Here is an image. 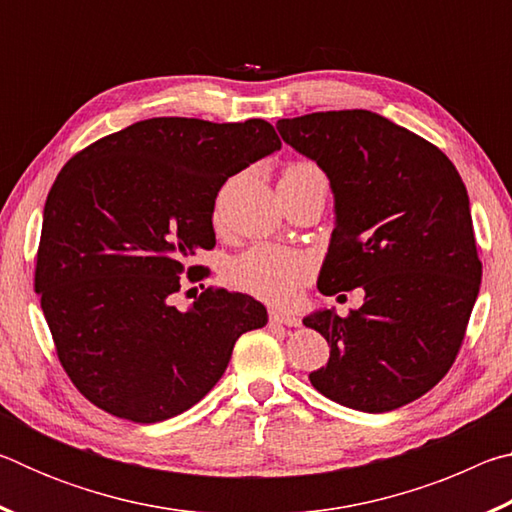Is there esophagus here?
Wrapping results in <instances>:
<instances>
[{
	"label": "esophagus",
	"instance_id": "1",
	"mask_svg": "<svg viewBox=\"0 0 512 512\" xmlns=\"http://www.w3.org/2000/svg\"><path fill=\"white\" fill-rule=\"evenodd\" d=\"M268 318H271L273 325H284V327H298L300 325L298 316L284 314V311H277V309H273L271 314H268Z\"/></svg>",
	"mask_w": 512,
	"mask_h": 512
}]
</instances>
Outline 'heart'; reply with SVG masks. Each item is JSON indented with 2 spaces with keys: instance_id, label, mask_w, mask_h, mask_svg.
Masks as SVG:
<instances>
[{
  "instance_id": "b5f03b06",
  "label": "heart",
  "mask_w": 512,
  "mask_h": 512,
  "mask_svg": "<svg viewBox=\"0 0 512 512\" xmlns=\"http://www.w3.org/2000/svg\"><path fill=\"white\" fill-rule=\"evenodd\" d=\"M280 180H325L314 162H293ZM314 264L298 250L280 246H255L239 255L230 266V282L237 289L273 305H291L309 282Z\"/></svg>"
}]
</instances>
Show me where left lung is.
<instances>
[{"mask_svg": "<svg viewBox=\"0 0 512 512\" xmlns=\"http://www.w3.org/2000/svg\"><path fill=\"white\" fill-rule=\"evenodd\" d=\"M277 131L334 189L320 293H366L348 316L325 309L302 320L329 343L327 366L309 381L350 409H400L452 368L479 296L463 180L436 144L368 110L280 119Z\"/></svg>", "mask_w": 512, "mask_h": 512, "instance_id": "left-lung-1", "label": "left lung"}]
</instances>
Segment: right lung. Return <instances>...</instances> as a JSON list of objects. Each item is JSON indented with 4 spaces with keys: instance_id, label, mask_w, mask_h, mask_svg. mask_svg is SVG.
<instances>
[{
    "instance_id": "1",
    "label": "right lung",
    "mask_w": 512,
    "mask_h": 512,
    "mask_svg": "<svg viewBox=\"0 0 512 512\" xmlns=\"http://www.w3.org/2000/svg\"><path fill=\"white\" fill-rule=\"evenodd\" d=\"M264 119L153 117L101 137L60 169L45 203L36 291L56 354L85 400L131 422L192 409L228 368L237 339L266 325L262 302L207 287L214 201L225 180L280 149Z\"/></svg>"
}]
</instances>
